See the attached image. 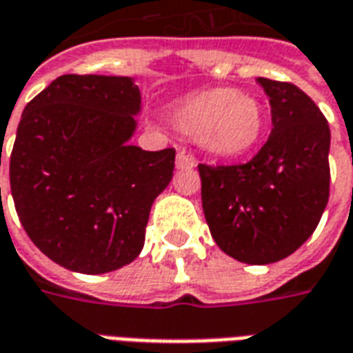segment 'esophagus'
Returning <instances> with one entry per match:
<instances>
[{
	"mask_svg": "<svg viewBox=\"0 0 353 353\" xmlns=\"http://www.w3.org/2000/svg\"><path fill=\"white\" fill-rule=\"evenodd\" d=\"M195 158L192 154H186V150H180L176 154V169H192L195 167Z\"/></svg>",
	"mask_w": 353,
	"mask_h": 353,
	"instance_id": "34e87169",
	"label": "esophagus"
}]
</instances>
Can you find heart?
I'll return each mask as SVG.
<instances>
[{"instance_id":"heart-1","label":"heart","mask_w":353,"mask_h":353,"mask_svg":"<svg viewBox=\"0 0 353 353\" xmlns=\"http://www.w3.org/2000/svg\"><path fill=\"white\" fill-rule=\"evenodd\" d=\"M174 123L188 135H197L210 154L235 158L259 141L265 109L254 95L239 90H208L182 99L174 107Z\"/></svg>"}]
</instances>
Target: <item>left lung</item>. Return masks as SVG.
Listing matches in <instances>:
<instances>
[{"label": "left lung", "mask_w": 353, "mask_h": 353, "mask_svg": "<svg viewBox=\"0 0 353 353\" xmlns=\"http://www.w3.org/2000/svg\"><path fill=\"white\" fill-rule=\"evenodd\" d=\"M258 82L271 103L267 143L246 163L197 165L210 235L248 265L288 258L312 235L331 179V131L318 105L292 82Z\"/></svg>", "instance_id": "left-lung-1"}]
</instances>
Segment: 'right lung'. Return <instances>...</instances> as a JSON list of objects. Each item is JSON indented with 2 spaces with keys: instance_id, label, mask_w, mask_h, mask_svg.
Here are the masks:
<instances>
[{
  "instance_id": "add662e5",
  "label": "right lung",
  "mask_w": 353,
  "mask_h": 353,
  "mask_svg": "<svg viewBox=\"0 0 353 353\" xmlns=\"http://www.w3.org/2000/svg\"><path fill=\"white\" fill-rule=\"evenodd\" d=\"M139 110L130 77L61 74L22 112L9 163L14 208L32 243L69 271H117L143 250L174 148L128 143Z\"/></svg>"
}]
</instances>
